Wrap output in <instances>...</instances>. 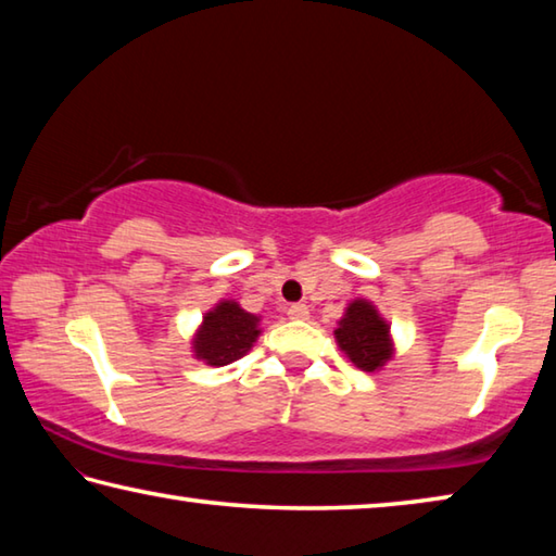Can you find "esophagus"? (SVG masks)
I'll return each mask as SVG.
<instances>
[{
	"instance_id": "esophagus-1",
	"label": "esophagus",
	"mask_w": 556,
	"mask_h": 556,
	"mask_svg": "<svg viewBox=\"0 0 556 556\" xmlns=\"http://www.w3.org/2000/svg\"><path fill=\"white\" fill-rule=\"evenodd\" d=\"M288 317H290V319H300V323H303V319L309 317V307L303 305V303L290 305V307H288Z\"/></svg>"
}]
</instances>
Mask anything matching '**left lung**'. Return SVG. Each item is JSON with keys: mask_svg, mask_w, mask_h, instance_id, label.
Here are the masks:
<instances>
[{"mask_svg": "<svg viewBox=\"0 0 556 556\" xmlns=\"http://www.w3.org/2000/svg\"><path fill=\"white\" fill-rule=\"evenodd\" d=\"M334 342L339 352L366 374L383 371V366L395 356L391 323L366 298H354L344 307L334 329Z\"/></svg>", "mask_w": 556, "mask_h": 556, "instance_id": "1", "label": "left lung"}]
</instances>
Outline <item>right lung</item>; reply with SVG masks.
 Segmentation results:
<instances>
[{
	"label": "right lung",
	"instance_id": "1",
	"mask_svg": "<svg viewBox=\"0 0 556 556\" xmlns=\"http://www.w3.org/2000/svg\"><path fill=\"white\" fill-rule=\"evenodd\" d=\"M261 332V315L247 313L237 300L224 298L202 315L190 339V352L198 362L219 368L247 356Z\"/></svg>",
	"mask_w": 556,
	"mask_h": 556
}]
</instances>
